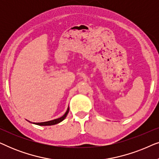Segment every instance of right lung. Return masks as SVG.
<instances>
[{"instance_id":"1","label":"right lung","mask_w":159,"mask_h":159,"mask_svg":"<svg viewBox=\"0 0 159 159\" xmlns=\"http://www.w3.org/2000/svg\"><path fill=\"white\" fill-rule=\"evenodd\" d=\"M69 109L68 108L66 111V112L65 113L64 116H62L61 117H60V118L58 119H53V120H51V121H45V122H40V123H34L35 124V125H40V126H49V125H56V124H58L61 122V121H62L64 119L66 118L67 114H68Z\"/></svg>"}]
</instances>
